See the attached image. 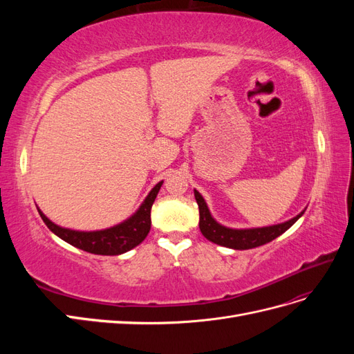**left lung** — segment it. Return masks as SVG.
Listing matches in <instances>:
<instances>
[{
    "label": "left lung",
    "mask_w": 354,
    "mask_h": 354,
    "mask_svg": "<svg viewBox=\"0 0 354 354\" xmlns=\"http://www.w3.org/2000/svg\"><path fill=\"white\" fill-rule=\"evenodd\" d=\"M195 198L199 207V229L203 236L214 243L227 246V248H233V250H251V248H257V246L260 245H264L267 242H272L273 239L281 236L283 232H286L289 227H291L292 224L304 214L303 211L301 214H298L297 217L288 220L285 223L276 224V226L236 230V229H229V227L221 226V224H218L211 217L207 203L198 190H195Z\"/></svg>",
    "instance_id": "8db88e82"
}]
</instances>
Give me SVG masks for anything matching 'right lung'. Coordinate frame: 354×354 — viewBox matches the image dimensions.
Here are the masks:
<instances>
[{"mask_svg":"<svg viewBox=\"0 0 354 354\" xmlns=\"http://www.w3.org/2000/svg\"><path fill=\"white\" fill-rule=\"evenodd\" d=\"M160 186H162V181H159V183L151 190V194L147 195V198L142 203V207L138 208V211L131 218H128L127 221L118 224V226L106 230L75 232L69 229H63L56 226L55 223H51L39 209L38 212L42 221L47 224V227L65 242L91 254L118 255L133 250L134 246L142 243L146 239L152 224L151 208L153 205Z\"/></svg>","mask_w":354,"mask_h":354,"instance_id":"obj_1","label":"right lung"}]
</instances>
